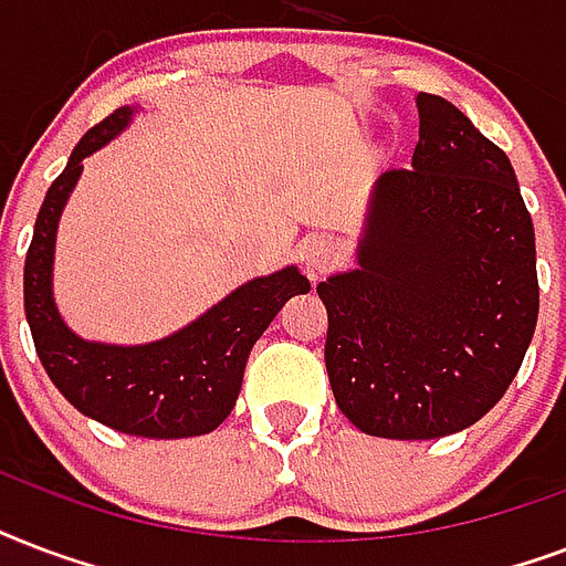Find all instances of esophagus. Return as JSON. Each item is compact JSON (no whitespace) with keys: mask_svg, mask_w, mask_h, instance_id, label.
<instances>
[{"mask_svg":"<svg viewBox=\"0 0 566 566\" xmlns=\"http://www.w3.org/2000/svg\"><path fill=\"white\" fill-rule=\"evenodd\" d=\"M301 260L306 265V274L315 280L318 274L331 269V262L336 260V244L331 239H324V235H313V239H306L301 244Z\"/></svg>","mask_w":566,"mask_h":566,"instance_id":"obj_1","label":"esophagus"}]
</instances>
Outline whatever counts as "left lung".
Listing matches in <instances>:
<instances>
[{
	"instance_id": "8db88e82",
	"label": "left lung",
	"mask_w": 566,
	"mask_h": 566,
	"mask_svg": "<svg viewBox=\"0 0 566 566\" xmlns=\"http://www.w3.org/2000/svg\"><path fill=\"white\" fill-rule=\"evenodd\" d=\"M410 168L378 179L360 269L318 283L336 405L363 433L433 440L479 422L541 310L514 168L458 105L419 94Z\"/></svg>"
}]
</instances>
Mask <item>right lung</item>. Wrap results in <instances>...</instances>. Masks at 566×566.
I'll return each mask as SVG.
<instances>
[{
    "instance_id": "obj_1",
    "label": "right lung",
    "mask_w": 566,
    "mask_h": 566,
    "mask_svg": "<svg viewBox=\"0 0 566 566\" xmlns=\"http://www.w3.org/2000/svg\"><path fill=\"white\" fill-rule=\"evenodd\" d=\"M129 108H117L91 126L43 197L25 253V318L43 369L76 410L135 437H197L230 416L253 343L289 297L310 292V280L297 269L251 280L197 322L153 345L120 348L85 343L70 333L50 289L59 214L82 174V159L112 142L129 124Z\"/></svg>"
}]
</instances>
